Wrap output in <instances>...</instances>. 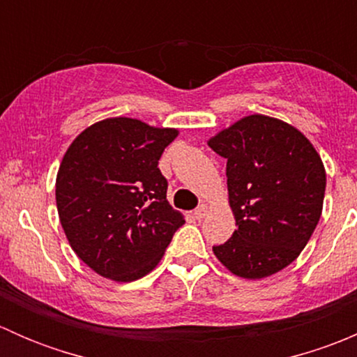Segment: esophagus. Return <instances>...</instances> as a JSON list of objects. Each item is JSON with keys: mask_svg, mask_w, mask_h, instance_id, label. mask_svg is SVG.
Here are the masks:
<instances>
[{"mask_svg": "<svg viewBox=\"0 0 357 357\" xmlns=\"http://www.w3.org/2000/svg\"><path fill=\"white\" fill-rule=\"evenodd\" d=\"M207 212H208V205L207 204H202V205H199V207L195 208L193 215H195L197 219H204L205 215H207Z\"/></svg>", "mask_w": 357, "mask_h": 357, "instance_id": "1", "label": "esophagus"}]
</instances>
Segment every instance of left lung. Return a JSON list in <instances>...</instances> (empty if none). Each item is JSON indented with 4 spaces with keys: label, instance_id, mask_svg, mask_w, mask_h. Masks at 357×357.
Masks as SVG:
<instances>
[{
    "label": "left lung",
    "instance_id": "obj_1",
    "mask_svg": "<svg viewBox=\"0 0 357 357\" xmlns=\"http://www.w3.org/2000/svg\"><path fill=\"white\" fill-rule=\"evenodd\" d=\"M207 145L226 158L228 200L238 226L212 252L240 278L282 271L304 250L321 218V157L297 128L262 114L240 119Z\"/></svg>",
    "mask_w": 357,
    "mask_h": 357
}]
</instances>
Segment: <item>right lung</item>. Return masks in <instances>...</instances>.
Here are the masks:
<instances>
[{
    "instance_id": "add662e5",
    "label": "right lung",
    "mask_w": 357,
    "mask_h": 357,
    "mask_svg": "<svg viewBox=\"0 0 357 357\" xmlns=\"http://www.w3.org/2000/svg\"><path fill=\"white\" fill-rule=\"evenodd\" d=\"M178 135L139 119L110 117L67 149L55 183L60 225L77 257L103 278L128 283L149 275L185 225L158 169Z\"/></svg>"
}]
</instances>
